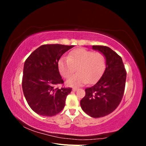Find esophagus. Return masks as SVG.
Wrapping results in <instances>:
<instances>
[{
    "label": "esophagus",
    "instance_id": "1",
    "mask_svg": "<svg viewBox=\"0 0 146 146\" xmlns=\"http://www.w3.org/2000/svg\"><path fill=\"white\" fill-rule=\"evenodd\" d=\"M77 90H78L77 88H72V91H74V92L76 91Z\"/></svg>",
    "mask_w": 146,
    "mask_h": 146
}]
</instances>
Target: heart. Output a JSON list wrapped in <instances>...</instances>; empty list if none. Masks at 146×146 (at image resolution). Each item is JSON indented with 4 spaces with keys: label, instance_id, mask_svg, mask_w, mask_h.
I'll use <instances>...</instances> for the list:
<instances>
[{
    "label": "heart",
    "instance_id": "b5f03b06",
    "mask_svg": "<svg viewBox=\"0 0 146 146\" xmlns=\"http://www.w3.org/2000/svg\"><path fill=\"white\" fill-rule=\"evenodd\" d=\"M106 66L102 53L77 48L69 53L68 58L62 57L58 61L59 71L64 78L68 79L76 72L77 74L67 81L70 86H80L88 82L98 80L103 74Z\"/></svg>",
    "mask_w": 146,
    "mask_h": 146
}]
</instances>
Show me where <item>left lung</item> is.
I'll use <instances>...</instances> for the list:
<instances>
[{
	"instance_id": "left-lung-1",
	"label": "left lung",
	"mask_w": 146,
	"mask_h": 146,
	"mask_svg": "<svg viewBox=\"0 0 146 146\" xmlns=\"http://www.w3.org/2000/svg\"><path fill=\"white\" fill-rule=\"evenodd\" d=\"M106 58V69L94 85L85 89L80 101L82 110L91 117L108 115L121 103L124 93L127 72L121 57L111 48L104 46H92Z\"/></svg>"
}]
</instances>
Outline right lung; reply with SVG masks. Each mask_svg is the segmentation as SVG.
Masks as SVG:
<instances>
[{
	"instance_id": "right-lung-1",
	"label": "right lung",
	"mask_w": 146,
	"mask_h": 146,
	"mask_svg": "<svg viewBox=\"0 0 146 146\" xmlns=\"http://www.w3.org/2000/svg\"><path fill=\"white\" fill-rule=\"evenodd\" d=\"M74 46L44 44L26 59L23 70V90L30 107L41 116H54L65 105L71 88L55 87L64 84L60 74L58 61Z\"/></svg>"
}]
</instances>
